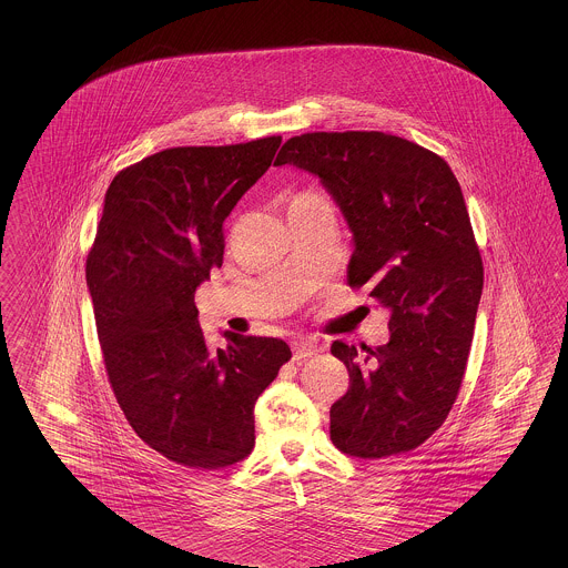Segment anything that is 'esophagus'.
<instances>
[{"mask_svg":"<svg viewBox=\"0 0 568 568\" xmlns=\"http://www.w3.org/2000/svg\"><path fill=\"white\" fill-rule=\"evenodd\" d=\"M292 349H294V359H306V357H313V355L324 352L325 347L324 345H320V343L296 341V343L292 345Z\"/></svg>","mask_w":568,"mask_h":568,"instance_id":"34e87169","label":"esophagus"}]
</instances>
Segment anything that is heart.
Segmentation results:
<instances>
[{
	"label": "heart",
	"instance_id": "heart-1",
	"mask_svg": "<svg viewBox=\"0 0 568 568\" xmlns=\"http://www.w3.org/2000/svg\"><path fill=\"white\" fill-rule=\"evenodd\" d=\"M294 200H322V195L313 193V191H306V193H300Z\"/></svg>",
	"mask_w": 568,
	"mask_h": 568
}]
</instances>
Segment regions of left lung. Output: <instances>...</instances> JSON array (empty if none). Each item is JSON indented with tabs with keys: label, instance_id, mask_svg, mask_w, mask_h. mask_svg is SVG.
I'll return each mask as SVG.
<instances>
[{
	"label": "left lung",
	"instance_id": "8db88e82",
	"mask_svg": "<svg viewBox=\"0 0 568 568\" xmlns=\"http://www.w3.org/2000/svg\"><path fill=\"white\" fill-rule=\"evenodd\" d=\"M320 179L353 234L352 287L389 311V343H334L349 389L329 438L378 459L422 445L456 403L484 290V264L458 179L433 151L383 132L290 138L274 165Z\"/></svg>",
	"mask_w": 568,
	"mask_h": 568
}]
</instances>
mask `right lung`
I'll use <instances>...</instances> for the list:
<instances>
[{"instance_id": "1", "label": "right lung", "mask_w": 568, "mask_h": 568, "mask_svg": "<svg viewBox=\"0 0 568 568\" xmlns=\"http://www.w3.org/2000/svg\"><path fill=\"white\" fill-rule=\"evenodd\" d=\"M281 135L165 149L110 183L87 287L116 403L176 464L216 470L255 445L253 408L292 357L287 343L225 332L213 352L195 290L223 264V221L271 168Z\"/></svg>"}]
</instances>
